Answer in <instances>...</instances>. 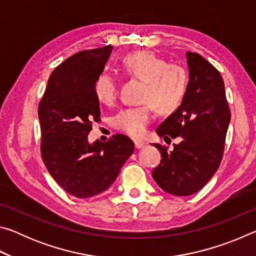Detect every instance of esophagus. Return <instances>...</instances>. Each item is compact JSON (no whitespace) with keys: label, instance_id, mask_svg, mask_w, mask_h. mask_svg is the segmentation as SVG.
Here are the masks:
<instances>
[{"label":"esophagus","instance_id":"1","mask_svg":"<svg viewBox=\"0 0 256 256\" xmlns=\"http://www.w3.org/2000/svg\"><path fill=\"white\" fill-rule=\"evenodd\" d=\"M146 144L144 140H134V146H136V148H138V149L144 148Z\"/></svg>","mask_w":256,"mask_h":256}]
</instances>
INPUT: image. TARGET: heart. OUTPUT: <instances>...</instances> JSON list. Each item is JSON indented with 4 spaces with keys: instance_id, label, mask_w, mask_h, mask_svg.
I'll return each instance as SVG.
<instances>
[{
    "instance_id": "1",
    "label": "heart",
    "mask_w": 256,
    "mask_h": 256,
    "mask_svg": "<svg viewBox=\"0 0 256 256\" xmlns=\"http://www.w3.org/2000/svg\"><path fill=\"white\" fill-rule=\"evenodd\" d=\"M123 66L128 76L144 81L140 106L124 108L114 120L116 128L138 138L152 120L154 107L159 112H174L183 102L188 92V71L180 64L168 63L162 56L141 50L125 58ZM94 94L102 104L110 105L118 97V80L104 71L94 81Z\"/></svg>"
}]
</instances>
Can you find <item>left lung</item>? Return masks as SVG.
Returning a JSON list of instances; mask_svg holds the SVG:
<instances>
[{
	"instance_id": "8db88e82",
	"label": "left lung",
	"mask_w": 256,
	"mask_h": 256,
	"mask_svg": "<svg viewBox=\"0 0 256 256\" xmlns=\"http://www.w3.org/2000/svg\"><path fill=\"white\" fill-rule=\"evenodd\" d=\"M186 58L190 81L184 100L157 128L164 140L178 138L180 142L172 151L154 144L162 154L154 180L164 192L177 196L196 193L214 175L230 122L219 71L198 53L188 52Z\"/></svg>"
}]
</instances>
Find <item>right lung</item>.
I'll return each instance as SVG.
<instances>
[{"label": "right lung", "mask_w": 256, "mask_h": 256, "mask_svg": "<svg viewBox=\"0 0 256 256\" xmlns=\"http://www.w3.org/2000/svg\"><path fill=\"white\" fill-rule=\"evenodd\" d=\"M112 47L82 50L54 68L38 106L42 158L52 177L71 196L86 198L114 183L134 151L133 141L115 134L107 142H88L100 120L94 81Z\"/></svg>", "instance_id": "obj_1"}]
</instances>
